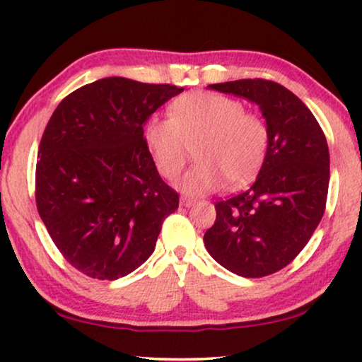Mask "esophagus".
Returning a JSON list of instances; mask_svg holds the SVG:
<instances>
[{
    "label": "esophagus",
    "mask_w": 362,
    "mask_h": 362,
    "mask_svg": "<svg viewBox=\"0 0 362 362\" xmlns=\"http://www.w3.org/2000/svg\"><path fill=\"white\" fill-rule=\"evenodd\" d=\"M180 204H182V206H185V208H190L192 204H195V199L183 197V198H180Z\"/></svg>",
    "instance_id": "obj_1"
}]
</instances>
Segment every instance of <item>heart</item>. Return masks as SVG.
<instances>
[{
  "label": "heart",
  "mask_w": 362,
  "mask_h": 362,
  "mask_svg": "<svg viewBox=\"0 0 362 362\" xmlns=\"http://www.w3.org/2000/svg\"><path fill=\"white\" fill-rule=\"evenodd\" d=\"M146 143L156 167L165 179H175L195 144L198 163L183 175L179 188L202 197L228 179L242 185L265 160L269 132L265 120L233 97L188 93L170 105V117L154 115L146 123Z\"/></svg>",
  "instance_id": "heart-1"
}]
</instances>
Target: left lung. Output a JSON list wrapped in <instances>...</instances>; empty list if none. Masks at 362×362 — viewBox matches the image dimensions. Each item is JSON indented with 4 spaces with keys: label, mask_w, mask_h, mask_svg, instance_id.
Instances as JSON below:
<instances>
[{
    "label": "left lung",
    "mask_w": 362,
    "mask_h": 362,
    "mask_svg": "<svg viewBox=\"0 0 362 362\" xmlns=\"http://www.w3.org/2000/svg\"><path fill=\"white\" fill-rule=\"evenodd\" d=\"M252 102L265 118L269 144L249 190L218 202L204 247L221 267L262 278L289 265L319 226L330 182L325 134L304 102L265 79L209 84Z\"/></svg>",
    "instance_id": "obj_1"
}]
</instances>
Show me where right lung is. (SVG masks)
Returning <instances> with one entry per match:
<instances>
[{"instance_id":"add662e5","label":"right lung","mask_w":362,"mask_h":362,"mask_svg":"<svg viewBox=\"0 0 362 362\" xmlns=\"http://www.w3.org/2000/svg\"><path fill=\"white\" fill-rule=\"evenodd\" d=\"M183 88L104 78L60 102L43 132L37 209L68 263L95 279H118L156 249L179 195L160 179L144 125Z\"/></svg>"}]
</instances>
